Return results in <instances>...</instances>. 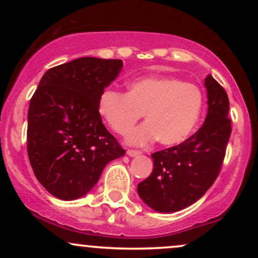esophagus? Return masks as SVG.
Segmentation results:
<instances>
[{
    "instance_id": "34e87169",
    "label": "esophagus",
    "mask_w": 258,
    "mask_h": 258,
    "mask_svg": "<svg viewBox=\"0 0 258 258\" xmlns=\"http://www.w3.org/2000/svg\"><path fill=\"white\" fill-rule=\"evenodd\" d=\"M126 153H127V155H128V156H137V155H139V154H141L139 150H135V149H128Z\"/></svg>"
}]
</instances>
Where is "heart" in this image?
<instances>
[{"mask_svg": "<svg viewBox=\"0 0 258 258\" xmlns=\"http://www.w3.org/2000/svg\"><path fill=\"white\" fill-rule=\"evenodd\" d=\"M204 106L198 86L177 78H144L130 84L128 92L105 88L97 109L112 131L125 135L146 115L147 122L127 136L132 144L150 143L159 138L162 146L183 143L194 132Z\"/></svg>", "mask_w": 258, "mask_h": 258, "instance_id": "1", "label": "heart"}]
</instances>
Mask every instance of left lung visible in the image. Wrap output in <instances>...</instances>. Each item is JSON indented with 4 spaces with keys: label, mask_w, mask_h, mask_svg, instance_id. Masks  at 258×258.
Segmentation results:
<instances>
[{
    "label": "left lung",
    "mask_w": 258,
    "mask_h": 258,
    "mask_svg": "<svg viewBox=\"0 0 258 258\" xmlns=\"http://www.w3.org/2000/svg\"><path fill=\"white\" fill-rule=\"evenodd\" d=\"M209 110L203 126L178 146L152 154L153 172L138 184V194L159 212H176L206 193L221 172L232 133L226 90L209 75Z\"/></svg>",
    "instance_id": "8db88e82"
}]
</instances>
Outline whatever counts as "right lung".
<instances>
[{"label":"right lung","instance_id":"obj_1","mask_svg":"<svg viewBox=\"0 0 258 258\" xmlns=\"http://www.w3.org/2000/svg\"><path fill=\"white\" fill-rule=\"evenodd\" d=\"M121 59L84 57L44 73L28 112V155L38 182L61 200L84 197L105 165L125 155L105 128L98 97L117 78Z\"/></svg>","mask_w":258,"mask_h":258}]
</instances>
